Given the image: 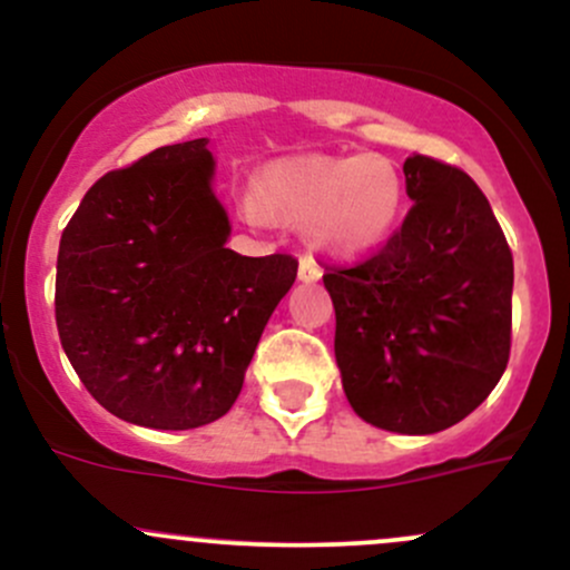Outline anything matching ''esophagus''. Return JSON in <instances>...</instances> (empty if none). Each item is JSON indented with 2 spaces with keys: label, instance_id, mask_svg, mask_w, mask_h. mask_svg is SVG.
Masks as SVG:
<instances>
[{
  "label": "esophagus",
  "instance_id": "esophagus-1",
  "mask_svg": "<svg viewBox=\"0 0 570 570\" xmlns=\"http://www.w3.org/2000/svg\"><path fill=\"white\" fill-rule=\"evenodd\" d=\"M297 278L303 281V284H316V281L322 278V271H318V265L314 259H311V256H303V259H299Z\"/></svg>",
  "mask_w": 570,
  "mask_h": 570
}]
</instances>
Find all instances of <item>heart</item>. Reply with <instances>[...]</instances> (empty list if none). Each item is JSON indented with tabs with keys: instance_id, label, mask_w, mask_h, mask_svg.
<instances>
[{
	"instance_id": "1",
	"label": "heart",
	"mask_w": 570,
	"mask_h": 570,
	"mask_svg": "<svg viewBox=\"0 0 570 570\" xmlns=\"http://www.w3.org/2000/svg\"><path fill=\"white\" fill-rule=\"evenodd\" d=\"M405 210V180L381 154H297L262 167L259 184L240 194L248 224L273 214L303 222L316 252L356 259L390 240Z\"/></svg>"
}]
</instances>
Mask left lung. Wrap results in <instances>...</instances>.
I'll return each mask as SVG.
<instances>
[{
	"instance_id": "obj_1",
	"label": "left lung",
	"mask_w": 570,
	"mask_h": 570,
	"mask_svg": "<svg viewBox=\"0 0 570 570\" xmlns=\"http://www.w3.org/2000/svg\"><path fill=\"white\" fill-rule=\"evenodd\" d=\"M414 208L379 254L324 275L335 360L354 414L433 435L484 403L511 348L514 259L490 203L458 167L403 165Z\"/></svg>"
}]
</instances>
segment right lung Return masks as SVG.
Segmentation results:
<instances>
[{
  "instance_id": "1",
  "label": "right lung",
  "mask_w": 570,
  "mask_h": 570,
  "mask_svg": "<svg viewBox=\"0 0 570 570\" xmlns=\"http://www.w3.org/2000/svg\"><path fill=\"white\" fill-rule=\"evenodd\" d=\"M208 137L102 175L61 233L56 327L75 373L129 424L191 430L240 395L267 318L297 278L286 254L227 248Z\"/></svg>"
}]
</instances>
